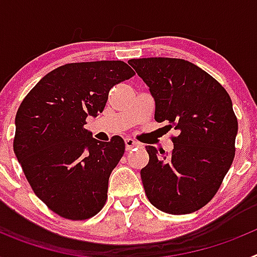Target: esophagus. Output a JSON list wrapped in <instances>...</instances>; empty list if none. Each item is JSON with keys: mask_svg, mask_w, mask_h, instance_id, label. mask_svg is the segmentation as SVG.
Masks as SVG:
<instances>
[{"mask_svg": "<svg viewBox=\"0 0 257 257\" xmlns=\"http://www.w3.org/2000/svg\"><path fill=\"white\" fill-rule=\"evenodd\" d=\"M124 144H126V151H131V149L135 148V147H139V143L135 142V140L131 139V138H126V139H124Z\"/></svg>", "mask_w": 257, "mask_h": 257, "instance_id": "1", "label": "esophagus"}]
</instances>
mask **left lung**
I'll use <instances>...</instances> for the list:
<instances>
[{"instance_id": "1", "label": "left lung", "mask_w": 257, "mask_h": 257, "mask_svg": "<svg viewBox=\"0 0 257 257\" xmlns=\"http://www.w3.org/2000/svg\"><path fill=\"white\" fill-rule=\"evenodd\" d=\"M128 64L149 87L154 119L179 133L171 154L147 147L149 162L140 171L145 194L163 212H194L216 194L234 158L238 122L230 96L184 59H131Z\"/></svg>"}]
</instances>
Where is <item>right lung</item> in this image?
Masks as SVG:
<instances>
[{
    "label": "right lung",
    "mask_w": 257,
    "mask_h": 257,
    "mask_svg": "<svg viewBox=\"0 0 257 257\" xmlns=\"http://www.w3.org/2000/svg\"><path fill=\"white\" fill-rule=\"evenodd\" d=\"M134 74L121 60L61 65L18 109L14 153L36 196L65 219H88L105 203L124 142L117 135L97 142L83 126L103 112L110 88Z\"/></svg>",
    "instance_id": "add662e5"
}]
</instances>
